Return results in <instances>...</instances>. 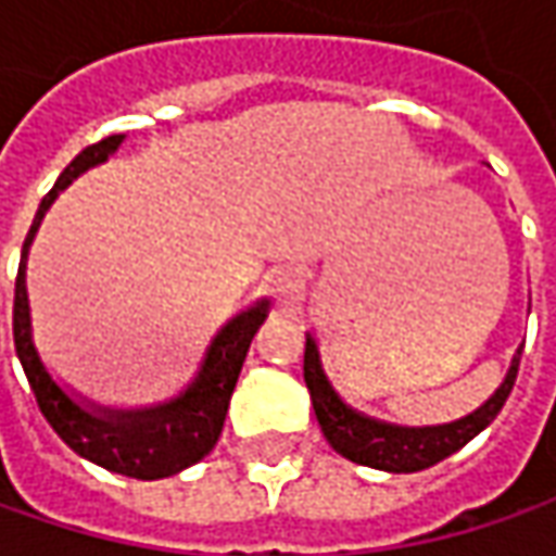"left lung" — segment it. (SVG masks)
<instances>
[{"label":"left lung","mask_w":556,"mask_h":556,"mask_svg":"<svg viewBox=\"0 0 556 556\" xmlns=\"http://www.w3.org/2000/svg\"><path fill=\"white\" fill-rule=\"evenodd\" d=\"M517 368H520V353L514 358L498 393L473 415L460 417L455 424H442V427H395V424L371 420V417L353 412L350 405H343V399L333 393L328 377L318 365V350L312 340H306V358H303V377L309 387L312 408H315L321 433L333 445V452H340L343 458L355 460V464H365L374 470H390V473L427 470L442 458L455 455L477 433H482L504 408L507 395L514 390V380H517Z\"/></svg>","instance_id":"8db88e82"}]
</instances>
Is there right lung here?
Here are the masks:
<instances>
[{
  "label": "right lung",
  "instance_id": "add662e5",
  "mask_svg": "<svg viewBox=\"0 0 556 556\" xmlns=\"http://www.w3.org/2000/svg\"><path fill=\"white\" fill-rule=\"evenodd\" d=\"M119 139L123 136H108L98 144H89L83 154H76L71 166L58 176L52 191L39 203L36 219H33L27 241H24L17 278H14L11 328H14V350H17V358L30 380L36 405H39L42 417L52 424L54 433L64 439L76 455L89 458L104 470H114V473L132 477V480H163V477H173L185 467L198 464L216 445V439L223 433L225 415H228V399L235 393L238 374H241L247 350H250V340L266 318V300L225 325L203 358L198 380L169 405L151 408V412H86L54 383L49 371L42 368L30 337V306H27V281H24L27 250H30L33 235L42 223L46 210L58 198V191H64L89 166L108 161V154L117 151Z\"/></svg>",
  "mask_w": 556,
  "mask_h": 556
}]
</instances>
